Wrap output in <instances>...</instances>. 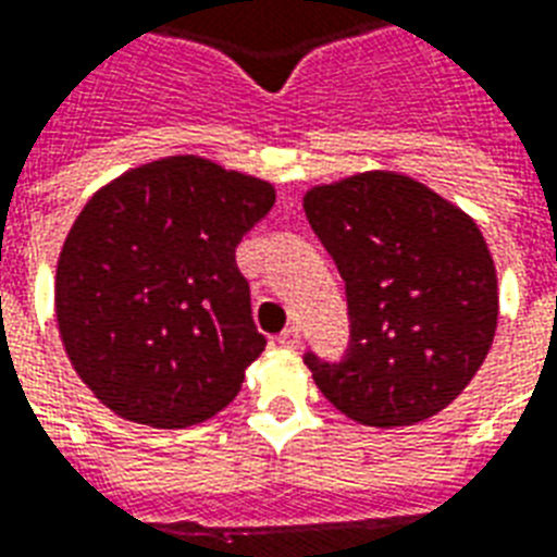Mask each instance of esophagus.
Segmentation results:
<instances>
[{
  "label": "esophagus",
  "mask_w": 557,
  "mask_h": 557,
  "mask_svg": "<svg viewBox=\"0 0 557 557\" xmlns=\"http://www.w3.org/2000/svg\"><path fill=\"white\" fill-rule=\"evenodd\" d=\"M277 342L283 347H292V350H295V347L300 345V330H297V326H286V330L280 333Z\"/></svg>",
  "instance_id": "obj_1"
}]
</instances>
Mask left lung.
I'll use <instances>...</instances> for the list:
<instances>
[{"mask_svg":"<svg viewBox=\"0 0 557 557\" xmlns=\"http://www.w3.org/2000/svg\"><path fill=\"white\" fill-rule=\"evenodd\" d=\"M345 280L342 359L304 362L335 409L364 426H409L447 409L496 333V271L465 212L411 177L354 175L304 198Z\"/></svg>","mask_w":557,"mask_h":557,"instance_id":"left-lung-1","label":"left lung"}]
</instances>
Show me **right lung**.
Masks as SVG:
<instances>
[{
  "label": "right lung",
  "mask_w": 557,
  "mask_h": 557,
  "mask_svg": "<svg viewBox=\"0 0 557 557\" xmlns=\"http://www.w3.org/2000/svg\"><path fill=\"white\" fill-rule=\"evenodd\" d=\"M271 207V184L201 157L139 165L87 201L63 242L54 312L108 409L169 430L239 394L265 335L236 245Z\"/></svg>",
  "instance_id": "add662e5"
}]
</instances>
